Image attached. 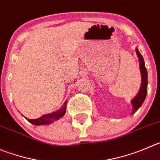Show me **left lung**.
Masks as SVG:
<instances>
[{
  "instance_id": "1",
  "label": "left lung",
  "mask_w": 160,
  "mask_h": 160,
  "mask_svg": "<svg viewBox=\"0 0 160 160\" xmlns=\"http://www.w3.org/2000/svg\"><path fill=\"white\" fill-rule=\"evenodd\" d=\"M136 53H137V57L139 58V63H140V69H141V86L140 91L137 93V95L132 98V100L131 101V103L132 106V114H133L144 102V99L146 98V95H147L148 91V72L147 69L145 68V65H144V61L142 55L139 52L137 49H136Z\"/></svg>"
}]
</instances>
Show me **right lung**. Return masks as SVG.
<instances>
[{"instance_id": "1", "label": "right lung", "mask_w": 160, "mask_h": 160, "mask_svg": "<svg viewBox=\"0 0 160 160\" xmlns=\"http://www.w3.org/2000/svg\"><path fill=\"white\" fill-rule=\"evenodd\" d=\"M66 104L67 101H65L64 105L62 107V108L59 109V110H57V111L53 112L51 114H44V115H42V117L38 118L37 119L27 118V120H28L30 123L33 124V125H48V124H50L51 122H53V121L58 120V119L63 117L64 114H65V111H66Z\"/></svg>"}]
</instances>
